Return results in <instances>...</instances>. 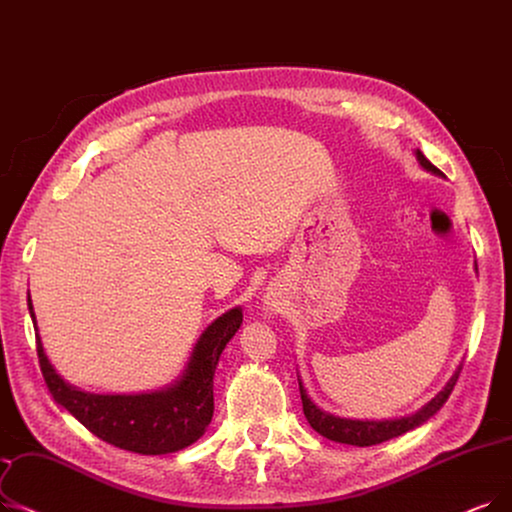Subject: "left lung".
Listing matches in <instances>:
<instances>
[{
    "instance_id": "1",
    "label": "left lung",
    "mask_w": 512,
    "mask_h": 512,
    "mask_svg": "<svg viewBox=\"0 0 512 512\" xmlns=\"http://www.w3.org/2000/svg\"><path fill=\"white\" fill-rule=\"evenodd\" d=\"M416 161L425 167L427 171L435 173V175H443L420 150H416ZM458 368L454 372L452 379L448 381V385L443 387V391H439L427 406H422L416 414L412 416H404V418H395V420H351V418H339L332 416L324 410H320L314 402H311L301 379H299V391H301V402H303V414L307 418V422L311 425V429L318 431L322 437L330 439V441H339V443H349V446H360V448H368V446H376V443H383L387 439L404 435L416 427H420L422 422H427L433 414H437V410L448 402V397L458 381L460 376Z\"/></svg>"
}]
</instances>
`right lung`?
<instances>
[{
    "mask_svg": "<svg viewBox=\"0 0 512 512\" xmlns=\"http://www.w3.org/2000/svg\"><path fill=\"white\" fill-rule=\"evenodd\" d=\"M27 301L37 330L31 297ZM240 324V307L226 311L198 339L180 381L163 391L140 395H100L69 385L50 364L37 332L35 337L41 374L56 404L110 446L157 456L184 450L203 437L213 416V374L219 355Z\"/></svg>",
    "mask_w": 512,
    "mask_h": 512,
    "instance_id": "obj_1",
    "label": "right lung"
}]
</instances>
